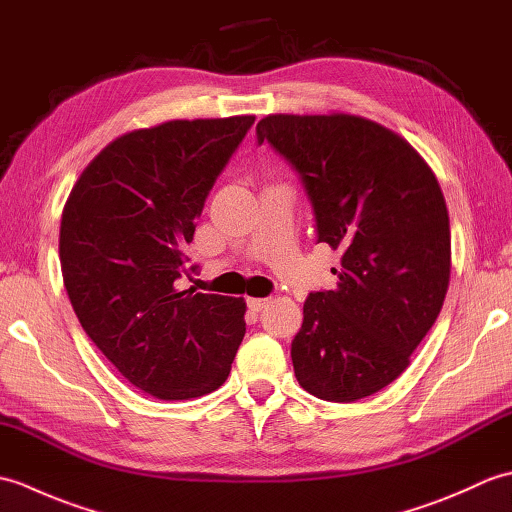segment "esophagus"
Instances as JSON below:
<instances>
[{
	"label": "esophagus",
	"instance_id": "esophagus-1",
	"mask_svg": "<svg viewBox=\"0 0 512 512\" xmlns=\"http://www.w3.org/2000/svg\"><path fill=\"white\" fill-rule=\"evenodd\" d=\"M248 308L253 312H262L266 306H268V299H259V297H250L248 301Z\"/></svg>",
	"mask_w": 512,
	"mask_h": 512
}]
</instances>
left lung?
I'll return each instance as SVG.
<instances>
[{
  "mask_svg": "<svg viewBox=\"0 0 512 512\" xmlns=\"http://www.w3.org/2000/svg\"><path fill=\"white\" fill-rule=\"evenodd\" d=\"M299 173L317 242L341 250L334 290L310 292L292 341L299 385L330 402L387 387L442 310L451 277L449 211L405 138L352 114H270L257 123Z\"/></svg>",
  "mask_w": 512,
  "mask_h": 512,
  "instance_id": "obj_1",
  "label": "left lung"
}]
</instances>
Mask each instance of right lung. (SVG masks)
<instances>
[{"mask_svg": "<svg viewBox=\"0 0 512 512\" xmlns=\"http://www.w3.org/2000/svg\"><path fill=\"white\" fill-rule=\"evenodd\" d=\"M255 116L167 121L112 140L63 206V284L85 334L160 400L211 394L246 334V301L178 290L206 195Z\"/></svg>", "mask_w": 512, "mask_h": 512, "instance_id": "add662e5", "label": "right lung"}]
</instances>
